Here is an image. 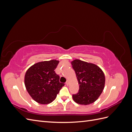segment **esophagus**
I'll use <instances>...</instances> for the list:
<instances>
[{
	"mask_svg": "<svg viewBox=\"0 0 132 132\" xmlns=\"http://www.w3.org/2000/svg\"><path fill=\"white\" fill-rule=\"evenodd\" d=\"M65 84H66V85H67V86H68V85H69V81H68V80H67V81H66Z\"/></svg>",
	"mask_w": 132,
	"mask_h": 132,
	"instance_id": "1",
	"label": "esophagus"
}]
</instances>
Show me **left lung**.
I'll return each instance as SVG.
<instances>
[{
	"instance_id": "obj_1",
	"label": "left lung",
	"mask_w": 132,
	"mask_h": 132,
	"mask_svg": "<svg viewBox=\"0 0 132 132\" xmlns=\"http://www.w3.org/2000/svg\"><path fill=\"white\" fill-rule=\"evenodd\" d=\"M71 64L79 84L78 93L73 95L74 101L84 105L94 102L104 89V73L97 65L79 59L74 60Z\"/></svg>"
}]
</instances>
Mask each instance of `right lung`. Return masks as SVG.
I'll list each match as a JSON object with an SVG mask.
<instances>
[{"label": "right lung", "mask_w": 132, "mask_h": 132, "mask_svg": "<svg viewBox=\"0 0 132 132\" xmlns=\"http://www.w3.org/2000/svg\"><path fill=\"white\" fill-rule=\"evenodd\" d=\"M58 63L56 60L39 62L27 70L25 87L35 101L41 104L52 102L65 85L59 82V76L54 71Z\"/></svg>", "instance_id": "right-lung-1"}]
</instances>
